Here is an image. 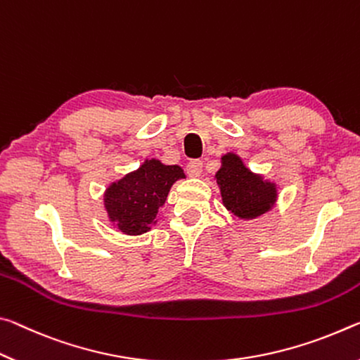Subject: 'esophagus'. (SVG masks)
Instances as JSON below:
<instances>
[{
	"mask_svg": "<svg viewBox=\"0 0 360 360\" xmlns=\"http://www.w3.org/2000/svg\"><path fill=\"white\" fill-rule=\"evenodd\" d=\"M186 174L193 176V179H198V176H201L202 174V162L199 161V159H193L186 164Z\"/></svg>",
	"mask_w": 360,
	"mask_h": 360,
	"instance_id": "34e87169",
	"label": "esophagus"
}]
</instances>
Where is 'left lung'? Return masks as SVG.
<instances>
[{
  "label": "left lung",
  "mask_w": 360,
  "mask_h": 360,
  "mask_svg": "<svg viewBox=\"0 0 360 360\" xmlns=\"http://www.w3.org/2000/svg\"><path fill=\"white\" fill-rule=\"evenodd\" d=\"M223 205L239 219H255L273 207L278 198L276 185L250 172L243 159L234 153L221 158V167L215 175Z\"/></svg>",
  "instance_id": "1"
}]
</instances>
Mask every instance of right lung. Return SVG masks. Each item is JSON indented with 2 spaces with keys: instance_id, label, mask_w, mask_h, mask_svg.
Instances as JSON below:
<instances>
[{
  "instance_id": "right-lung-1",
  "label": "right lung",
  "mask_w": 360,
  "mask_h": 360,
  "mask_svg": "<svg viewBox=\"0 0 360 360\" xmlns=\"http://www.w3.org/2000/svg\"><path fill=\"white\" fill-rule=\"evenodd\" d=\"M179 179H185L181 167L146 159L137 170L111 184L105 191L103 202L110 221L124 234L146 233L156 223L159 207L166 202L170 186Z\"/></svg>"
}]
</instances>
